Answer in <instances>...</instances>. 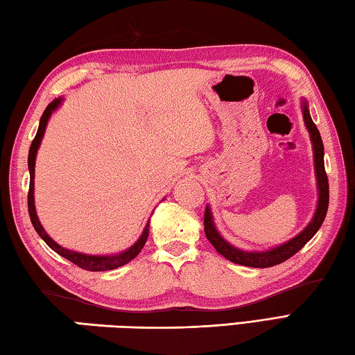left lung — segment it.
I'll use <instances>...</instances> for the list:
<instances>
[{"label": "left lung", "mask_w": 355, "mask_h": 355, "mask_svg": "<svg viewBox=\"0 0 355 355\" xmlns=\"http://www.w3.org/2000/svg\"><path fill=\"white\" fill-rule=\"evenodd\" d=\"M302 118H304V124L311 135L312 141V150H313V163H315V177H317V188H318V205L315 209V214L312 217L311 223L301 231L298 236H295L293 239L288 242L278 245V247L270 248L267 251H243L241 248H236L233 245L228 243L218 233L214 218H212L209 206H206L205 209V234L214 248L222 256L227 257L228 261L239 263V266L245 267H253V268H267L278 266L287 261L288 257H292L295 253L304 247V245L317 234L321 225L324 222L327 206H329V182H327V175L324 171V147L323 141H321L320 132L317 125L313 124L309 113V105L306 101H302Z\"/></svg>", "instance_id": "8db88e82"}]
</instances>
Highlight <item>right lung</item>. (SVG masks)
<instances>
[{
    "mask_svg": "<svg viewBox=\"0 0 355 355\" xmlns=\"http://www.w3.org/2000/svg\"><path fill=\"white\" fill-rule=\"evenodd\" d=\"M63 98H57L54 99L51 104L46 107V110L43 112L42 118H40V124H38V130L34 141H32L31 144V149H29V157H28V167H29V192H28V208H29V217H31V222L34 225L35 231L38 233V236L42 237V239L46 242V245L49 248H53L57 254H60L62 257H65V259L71 261L73 263H76L77 267H80L83 270H88V272H105V270H113V268H118L125 266L127 262H130L133 257H137L139 254V251L143 250L144 243L147 241V237H149V227H150V220H147L146 223V228L143 231V234H141L139 239L135 242L130 248H127L125 251H122V253L118 254H108V256H94V254H83V253H77V251L73 250H67L60 247L59 243L54 242L51 237L48 236L46 231L42 227L40 220H38L37 217V212H35V203H34V173H35V158H37V150L38 147H40L42 143V138L44 135V130H46V124L51 118V114L53 112H55L57 108L60 107Z\"/></svg>",
    "mask_w": 355,
    "mask_h": 355,
    "instance_id": "obj_1",
    "label": "right lung"
}]
</instances>
